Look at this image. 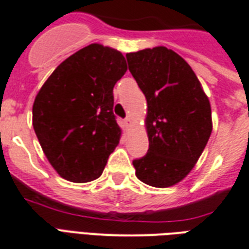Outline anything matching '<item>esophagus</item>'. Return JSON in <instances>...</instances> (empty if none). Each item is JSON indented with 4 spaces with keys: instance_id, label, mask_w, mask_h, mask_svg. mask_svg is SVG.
I'll return each mask as SVG.
<instances>
[{
    "instance_id": "obj_1",
    "label": "esophagus",
    "mask_w": 249,
    "mask_h": 249,
    "mask_svg": "<svg viewBox=\"0 0 249 249\" xmlns=\"http://www.w3.org/2000/svg\"><path fill=\"white\" fill-rule=\"evenodd\" d=\"M124 124H126L127 127L132 126V121H131V118H126V119H124Z\"/></svg>"
}]
</instances>
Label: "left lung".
Here are the masks:
<instances>
[{
    "instance_id": "1",
    "label": "left lung",
    "mask_w": 249,
    "mask_h": 249,
    "mask_svg": "<svg viewBox=\"0 0 249 249\" xmlns=\"http://www.w3.org/2000/svg\"><path fill=\"white\" fill-rule=\"evenodd\" d=\"M128 69L148 103V154L135 159L136 178L154 188L184 180L212 132V113L202 83L182 57L157 46L126 53Z\"/></svg>"
}]
</instances>
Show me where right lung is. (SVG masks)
I'll return each instance as SVG.
<instances>
[{
    "instance_id": "add662e5",
    "label": "right lung",
    "mask_w": 249,
    "mask_h": 249,
    "mask_svg": "<svg viewBox=\"0 0 249 249\" xmlns=\"http://www.w3.org/2000/svg\"><path fill=\"white\" fill-rule=\"evenodd\" d=\"M127 71L118 50L91 43L65 59L33 103V128L53 170L71 182L100 178L122 130L113 87Z\"/></svg>"
}]
</instances>
